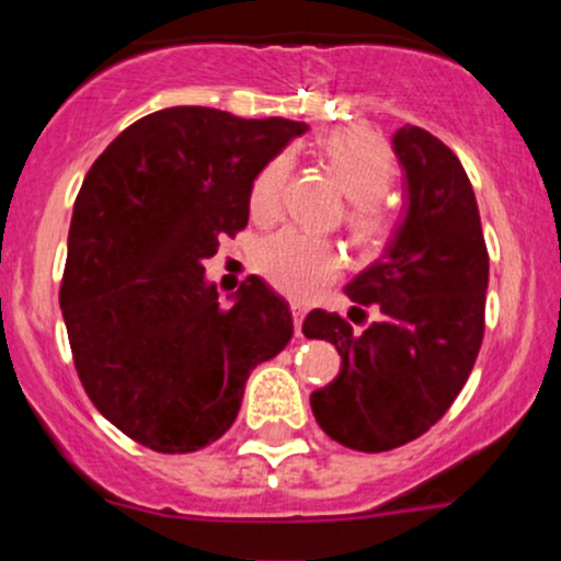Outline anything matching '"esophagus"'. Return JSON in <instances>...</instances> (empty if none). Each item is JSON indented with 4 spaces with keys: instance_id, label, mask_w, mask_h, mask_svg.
Instances as JSON below:
<instances>
[{
    "instance_id": "obj_1",
    "label": "esophagus",
    "mask_w": 561,
    "mask_h": 561,
    "mask_svg": "<svg viewBox=\"0 0 561 561\" xmlns=\"http://www.w3.org/2000/svg\"><path fill=\"white\" fill-rule=\"evenodd\" d=\"M304 307H298V304H293V325H296V336H304L301 333V325H304Z\"/></svg>"
}]
</instances>
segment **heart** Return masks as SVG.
<instances>
[{"mask_svg":"<svg viewBox=\"0 0 561 561\" xmlns=\"http://www.w3.org/2000/svg\"><path fill=\"white\" fill-rule=\"evenodd\" d=\"M320 151L339 186L347 192V228L364 247L380 244L388 236L390 214L382 195L393 181V157L386 140L366 127H342L320 140ZM290 160L274 157L252 181L249 217L271 225L282 211ZM254 268L285 296L307 301L342 274V252L336 244L301 230L271 236L254 254Z\"/></svg>","mask_w":561,"mask_h":561,"instance_id":"b5f03b06","label":"heart"}]
</instances>
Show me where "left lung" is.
<instances>
[{
  "mask_svg": "<svg viewBox=\"0 0 561 561\" xmlns=\"http://www.w3.org/2000/svg\"><path fill=\"white\" fill-rule=\"evenodd\" d=\"M393 151L407 173V214L380 260L344 293L375 320L355 331L314 309L304 336L342 355L331 386L314 390L322 432L364 454L401 448L426 434L461 393L483 344L489 252L478 201L461 162L421 127L404 124Z\"/></svg>",
  "mask_w": 561,
  "mask_h": 561,
  "instance_id": "8db88e82",
  "label": "left lung"
}]
</instances>
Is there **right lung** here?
<instances>
[{
	"label": "right lung",
	"instance_id": "right-lung-1",
	"mask_svg": "<svg viewBox=\"0 0 561 561\" xmlns=\"http://www.w3.org/2000/svg\"><path fill=\"white\" fill-rule=\"evenodd\" d=\"M304 122L201 105L129 124L72 208L59 304L83 390L135 443L192 454L239 415L249 371L287 347L293 314L249 276L219 307L203 260L247 228L249 190Z\"/></svg>",
	"mask_w": 561,
	"mask_h": 561
}]
</instances>
